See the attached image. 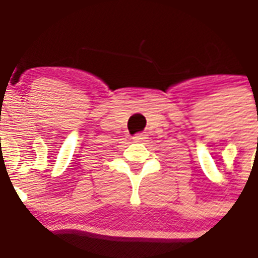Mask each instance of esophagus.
<instances>
[{
	"label": "esophagus",
	"mask_w": 258,
	"mask_h": 258,
	"mask_svg": "<svg viewBox=\"0 0 258 258\" xmlns=\"http://www.w3.org/2000/svg\"><path fill=\"white\" fill-rule=\"evenodd\" d=\"M133 140H134L135 142H144V141L146 140V135L140 133V134H135L134 137H133Z\"/></svg>",
	"instance_id": "obj_1"
}]
</instances>
